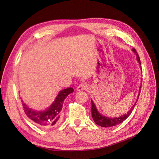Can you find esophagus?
<instances>
[{
    "instance_id": "esophagus-1",
    "label": "esophagus",
    "mask_w": 159,
    "mask_h": 159,
    "mask_svg": "<svg viewBox=\"0 0 159 159\" xmlns=\"http://www.w3.org/2000/svg\"><path fill=\"white\" fill-rule=\"evenodd\" d=\"M88 86L87 85L86 83H81L80 84V85L78 86V88L77 90L78 91H82V90H86Z\"/></svg>"
}]
</instances>
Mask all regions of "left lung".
I'll use <instances>...</instances> for the list:
<instances>
[{"label": "left lung", "instance_id": "8db88e82", "mask_svg": "<svg viewBox=\"0 0 159 159\" xmlns=\"http://www.w3.org/2000/svg\"><path fill=\"white\" fill-rule=\"evenodd\" d=\"M133 52L136 54L137 57V60L138 61H139V63H141L140 62V58H139V56L138 55V54L137 52V50L133 48ZM139 93L141 92V89L139 92ZM138 100V99H137ZM137 102H135V104H134L133 108H132L131 110L128 111V112L124 115V116H121L120 117H117V118H109L107 117H104L101 116V115L98 113V111H97L96 108L94 105V104L93 102V101H92V118L93 121H95V123L98 125V126H101V127H111V126H116V125L119 124L120 123L122 122L125 120L126 119V118L130 116V113H132V111H133L134 107H135V104Z\"/></svg>", "mask_w": 159, "mask_h": 159}]
</instances>
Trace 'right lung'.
Instances as JSON below:
<instances>
[{
  "label": "right lung",
  "instance_id": "1",
  "mask_svg": "<svg viewBox=\"0 0 159 159\" xmlns=\"http://www.w3.org/2000/svg\"><path fill=\"white\" fill-rule=\"evenodd\" d=\"M73 92L74 89L72 87H68L61 91L55 102L52 103L48 110L45 111H35L30 109L25 104H22L24 111L26 116L33 121H34L39 126H55L60 123L64 100L70 93H72Z\"/></svg>",
  "mask_w": 159,
  "mask_h": 159
}]
</instances>
